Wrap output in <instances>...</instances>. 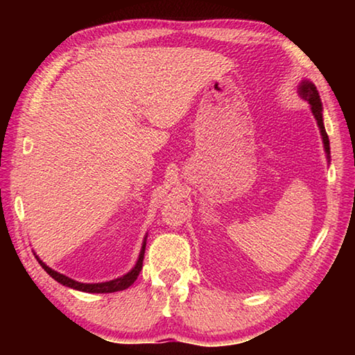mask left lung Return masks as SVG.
Segmentation results:
<instances>
[{"instance_id": "left-lung-1", "label": "left lung", "mask_w": 355, "mask_h": 355, "mask_svg": "<svg viewBox=\"0 0 355 355\" xmlns=\"http://www.w3.org/2000/svg\"><path fill=\"white\" fill-rule=\"evenodd\" d=\"M299 94H300V97H302L304 100H307L309 103L311 105V112H313V116H315L316 122H318V127H320V130H321L324 148H326V152H327V155H329V153H330L329 136H327L326 128H324V123H322V106H321L320 94H318L315 84H311L310 81H304L302 84H300Z\"/></svg>"}]
</instances>
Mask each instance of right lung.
<instances>
[{
	"label": "right lung",
	"mask_w": 355,
	"mask_h": 355,
	"mask_svg": "<svg viewBox=\"0 0 355 355\" xmlns=\"http://www.w3.org/2000/svg\"><path fill=\"white\" fill-rule=\"evenodd\" d=\"M144 254H146V243L142 244V250H141V254H139V260H137L136 266L131 269V271L127 275H123V277L116 279V280H111V282H105V284H80V282L71 280L69 277H65V275H62V274L53 271V269L48 268L44 261H40L37 257H35V258H37L39 263H40V266L44 268L45 271L50 274L53 279H55L56 282H59V284L65 285V286L73 288V290H80V291H84V293H114V291L127 290L130 285L135 284V280L137 279V275H139L141 269H142Z\"/></svg>",
	"instance_id": "obj_1"
}]
</instances>
